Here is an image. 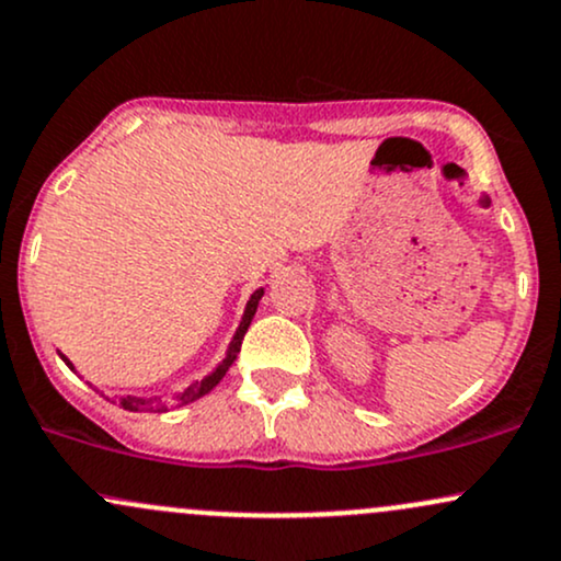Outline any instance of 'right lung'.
Segmentation results:
<instances>
[{"mask_svg": "<svg viewBox=\"0 0 561 561\" xmlns=\"http://www.w3.org/2000/svg\"><path fill=\"white\" fill-rule=\"evenodd\" d=\"M262 294H264V288H256V291L251 294L247 310H243L241 325H238L236 336H232V342H230V347H228V357H225V360L219 363L217 368H214V374H209V376H206V379H201V381H196V383H191V387H187L185 392H180L178 398H174V405H187V402L204 398L206 392H211V389L217 387L219 381H222V376L228 374V368L232 365V360H236L238 352H241L243 336H247V331H249V325H251V318H254L256 305H260ZM62 360H66L68 368H71V363H68V357H62ZM156 402H161V400H156ZM118 405H122L124 411H131V413H137V411H153V400H142V398H122V400H118ZM159 411H167V405H161Z\"/></svg>", "mask_w": 561, "mask_h": 561, "instance_id": "obj_1", "label": "right lung"}]
</instances>
